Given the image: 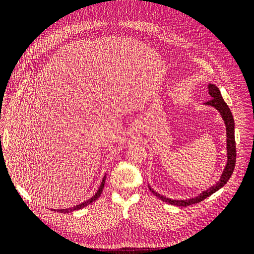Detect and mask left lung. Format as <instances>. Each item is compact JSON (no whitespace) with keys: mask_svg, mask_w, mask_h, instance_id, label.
<instances>
[{"mask_svg":"<svg viewBox=\"0 0 254 254\" xmlns=\"http://www.w3.org/2000/svg\"><path fill=\"white\" fill-rule=\"evenodd\" d=\"M209 94L211 95V99L209 102L204 103L205 106H211L214 107L216 109L220 115L222 120L225 122L226 125V131H227V164L225 166V170L222 171V174L220 176L219 181L214 184L213 187L210 189H207L206 190H203L202 193L199 194L198 196L194 198H190L186 199V200H175V199H171L164 197L162 195H160L157 191L153 190L150 186H148L149 190L151 193L160 198L162 201H165L170 204L173 205H178V206H188L194 203H198L202 200H204L205 198L210 197L212 194H214L215 191H217L219 189H221L225 184L228 182L230 179V177L232 176V173L234 171L235 167V162H236V146H235V135H234V120H233V115L231 113V110L226 104V102L222 98L219 89L215 86L213 83L209 84Z\"/></svg>","mask_w":254,"mask_h":254,"instance_id":"8db88e82","label":"left lung"}]
</instances>
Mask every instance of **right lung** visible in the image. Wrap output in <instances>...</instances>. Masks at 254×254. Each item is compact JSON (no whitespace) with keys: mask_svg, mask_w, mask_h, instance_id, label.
I'll use <instances>...</instances> for the list:
<instances>
[{"mask_svg":"<svg viewBox=\"0 0 254 254\" xmlns=\"http://www.w3.org/2000/svg\"><path fill=\"white\" fill-rule=\"evenodd\" d=\"M105 181H106V175L104 176V178H103L102 183H101V187H99V189H98V190L95 193V195L92 196L90 199H88L87 201H84V202H82V203H80V204H78V205H75V206H73V207H70V209L58 210V212H60V213H68V212H72V211H75V210H79V209H82L83 206H87L88 204H90V203H92L93 201H95L96 199H97L99 196H101V194H102V191H103L104 187H105ZM54 211H56V210H54Z\"/></svg>","mask_w":254,"mask_h":254,"instance_id":"add662e5","label":"right lung"}]
</instances>
